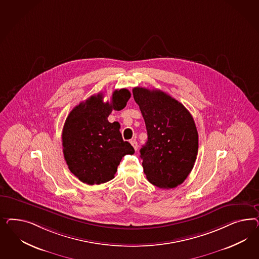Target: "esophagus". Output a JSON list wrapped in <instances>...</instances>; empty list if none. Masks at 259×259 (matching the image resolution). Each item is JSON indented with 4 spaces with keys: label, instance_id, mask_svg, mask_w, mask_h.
<instances>
[{
    "label": "esophagus",
    "instance_id": "34e87169",
    "mask_svg": "<svg viewBox=\"0 0 259 259\" xmlns=\"http://www.w3.org/2000/svg\"><path fill=\"white\" fill-rule=\"evenodd\" d=\"M130 143L132 144V146H133L134 149L138 150V148H139V145H138V142H137V141H136L135 139H133V140H131V141H130Z\"/></svg>",
    "mask_w": 259,
    "mask_h": 259
}]
</instances>
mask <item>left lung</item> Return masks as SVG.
<instances>
[{
    "label": "left lung",
    "instance_id": "1",
    "mask_svg": "<svg viewBox=\"0 0 259 259\" xmlns=\"http://www.w3.org/2000/svg\"><path fill=\"white\" fill-rule=\"evenodd\" d=\"M133 96L148 135L140 151L144 174L158 188H175L196 162L198 134L194 118L182 103L161 90L135 87Z\"/></svg>",
    "mask_w": 259,
    "mask_h": 259
}]
</instances>
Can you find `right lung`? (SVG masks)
<instances>
[{
  "instance_id": "right-lung-1",
  "label": "right lung",
  "mask_w": 259,
  "mask_h": 259,
  "mask_svg": "<svg viewBox=\"0 0 259 259\" xmlns=\"http://www.w3.org/2000/svg\"><path fill=\"white\" fill-rule=\"evenodd\" d=\"M131 97L125 89L115 90L111 102L99 93L74 107L63 126V150L70 172L89 185L114 179L122 157L133 155V146L122 140L118 121L111 123L112 110L123 109Z\"/></svg>"
}]
</instances>
